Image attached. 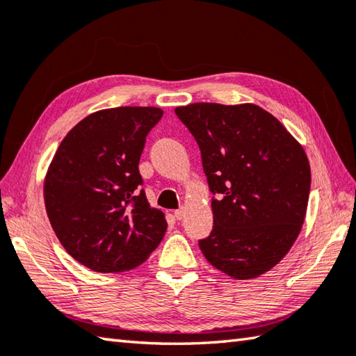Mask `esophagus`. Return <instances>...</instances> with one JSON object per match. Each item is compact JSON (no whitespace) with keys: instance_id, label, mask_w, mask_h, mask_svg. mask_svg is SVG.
Returning a JSON list of instances; mask_svg holds the SVG:
<instances>
[{"instance_id":"34e87169","label":"esophagus","mask_w":356,"mask_h":356,"mask_svg":"<svg viewBox=\"0 0 356 356\" xmlns=\"http://www.w3.org/2000/svg\"><path fill=\"white\" fill-rule=\"evenodd\" d=\"M184 216H185V208H184V207H182V208H179V210L174 211V218H176L177 220L184 219Z\"/></svg>"}]
</instances>
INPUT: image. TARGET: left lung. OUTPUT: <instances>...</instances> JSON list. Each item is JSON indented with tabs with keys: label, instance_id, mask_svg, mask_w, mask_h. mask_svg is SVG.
I'll return each mask as SVG.
<instances>
[{
	"label": "left lung",
	"instance_id": "1",
	"mask_svg": "<svg viewBox=\"0 0 356 356\" xmlns=\"http://www.w3.org/2000/svg\"><path fill=\"white\" fill-rule=\"evenodd\" d=\"M176 114L196 138L213 199V232L199 247L234 280L267 273L301 232L310 163L296 138L253 103H191Z\"/></svg>",
	"mask_w": 356,
	"mask_h": 356
}]
</instances>
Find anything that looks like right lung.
Returning <instances> with one entry per match:
<instances>
[{"label": "right lung", "mask_w": 356, "mask_h": 356, "mask_svg": "<svg viewBox=\"0 0 356 356\" xmlns=\"http://www.w3.org/2000/svg\"><path fill=\"white\" fill-rule=\"evenodd\" d=\"M162 115L156 106L95 111L67 132L52 157L43 186L46 213L81 266L122 273L143 264L163 239L165 213L138 193L145 137Z\"/></svg>", "instance_id": "obj_1"}]
</instances>
